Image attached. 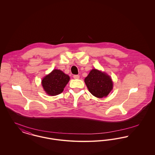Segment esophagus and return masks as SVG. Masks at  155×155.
<instances>
[{"label": "esophagus", "mask_w": 155, "mask_h": 155, "mask_svg": "<svg viewBox=\"0 0 155 155\" xmlns=\"http://www.w3.org/2000/svg\"><path fill=\"white\" fill-rule=\"evenodd\" d=\"M73 78H74V79H79L80 75H73Z\"/></svg>", "instance_id": "34e87169"}]
</instances>
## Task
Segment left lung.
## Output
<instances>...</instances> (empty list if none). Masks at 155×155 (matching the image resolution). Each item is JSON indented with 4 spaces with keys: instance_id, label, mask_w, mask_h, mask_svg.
<instances>
[{
    "instance_id": "8db88e82",
    "label": "left lung",
    "mask_w": 155,
    "mask_h": 155,
    "mask_svg": "<svg viewBox=\"0 0 155 155\" xmlns=\"http://www.w3.org/2000/svg\"><path fill=\"white\" fill-rule=\"evenodd\" d=\"M84 81L91 94L98 98L107 96L113 89L110 77L96 69H92Z\"/></svg>"
}]
</instances>
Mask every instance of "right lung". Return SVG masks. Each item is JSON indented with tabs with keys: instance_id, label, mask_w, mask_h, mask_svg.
I'll return each mask as SVG.
<instances>
[{
	"instance_id": "add662e5",
	"label": "right lung",
	"mask_w": 155,
	"mask_h": 155,
	"mask_svg": "<svg viewBox=\"0 0 155 155\" xmlns=\"http://www.w3.org/2000/svg\"><path fill=\"white\" fill-rule=\"evenodd\" d=\"M70 80V77L60 70L54 69L42 80V85L46 93L51 96L61 94Z\"/></svg>"
}]
</instances>
